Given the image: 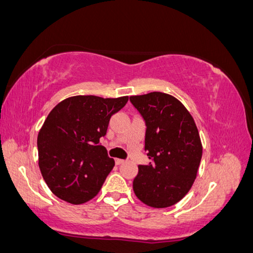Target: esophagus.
<instances>
[{
  "instance_id": "34e87169",
  "label": "esophagus",
  "mask_w": 253,
  "mask_h": 253,
  "mask_svg": "<svg viewBox=\"0 0 253 253\" xmlns=\"http://www.w3.org/2000/svg\"><path fill=\"white\" fill-rule=\"evenodd\" d=\"M115 163H116V165H120V164L125 163V160H123V159H116Z\"/></svg>"
}]
</instances>
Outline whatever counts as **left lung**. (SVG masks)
Returning a JSON list of instances; mask_svg holds the SVG:
<instances>
[{
    "label": "left lung",
    "mask_w": 253,
    "mask_h": 253,
    "mask_svg": "<svg viewBox=\"0 0 253 253\" xmlns=\"http://www.w3.org/2000/svg\"><path fill=\"white\" fill-rule=\"evenodd\" d=\"M145 122L148 166L133 180L136 197L152 208H167L190 191L198 174L202 144L193 117L169 94L151 92L129 97Z\"/></svg>",
    "instance_id": "1"
}]
</instances>
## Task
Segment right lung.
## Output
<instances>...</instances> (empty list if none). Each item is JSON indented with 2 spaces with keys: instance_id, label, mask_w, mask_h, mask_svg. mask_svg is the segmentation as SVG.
Returning a JSON list of instances; mask_svg holds the SVG:
<instances>
[{
  "instance_id": "1",
  "label": "right lung",
  "mask_w": 253,
  "mask_h": 253,
  "mask_svg": "<svg viewBox=\"0 0 253 253\" xmlns=\"http://www.w3.org/2000/svg\"><path fill=\"white\" fill-rule=\"evenodd\" d=\"M127 101L128 96L77 95L61 101L48 114L37 136L39 166L59 199L82 205L99 193L115 166L100 138L107 134L111 116Z\"/></svg>"
}]
</instances>
